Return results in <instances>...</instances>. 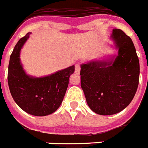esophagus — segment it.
I'll return each mask as SVG.
<instances>
[{
    "mask_svg": "<svg viewBox=\"0 0 148 148\" xmlns=\"http://www.w3.org/2000/svg\"><path fill=\"white\" fill-rule=\"evenodd\" d=\"M80 69H81V66L79 64H75V72L76 74H79L80 73Z\"/></svg>",
    "mask_w": 148,
    "mask_h": 148,
    "instance_id": "obj_1",
    "label": "esophagus"
}]
</instances>
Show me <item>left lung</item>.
Listing matches in <instances>:
<instances>
[{
  "mask_svg": "<svg viewBox=\"0 0 148 148\" xmlns=\"http://www.w3.org/2000/svg\"><path fill=\"white\" fill-rule=\"evenodd\" d=\"M117 55L81 65V87L93 112L112 115L131 103L139 82V60L130 36L120 29L111 35Z\"/></svg>",
  "mask_w": 148,
  "mask_h": 148,
  "instance_id": "left-lung-1",
  "label": "left lung"
}]
</instances>
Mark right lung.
I'll return each instance as SVG.
<instances>
[{"label":"right lung","instance_id":"right-lung-1","mask_svg":"<svg viewBox=\"0 0 148 148\" xmlns=\"http://www.w3.org/2000/svg\"><path fill=\"white\" fill-rule=\"evenodd\" d=\"M31 32L21 38L10 55L8 84L16 104L25 112L34 116H46L60 107L69 84V76L75 71L73 65L46 76L35 77L26 73L20 53Z\"/></svg>","mask_w":148,"mask_h":148}]
</instances>
